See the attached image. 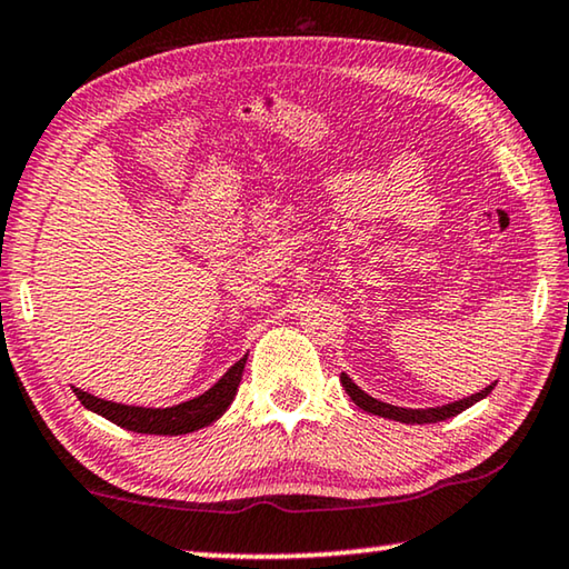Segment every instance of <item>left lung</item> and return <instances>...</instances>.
<instances>
[{"label":"left lung","mask_w":569,"mask_h":569,"mask_svg":"<svg viewBox=\"0 0 569 569\" xmlns=\"http://www.w3.org/2000/svg\"><path fill=\"white\" fill-rule=\"evenodd\" d=\"M339 380H342L347 396H350L362 411L372 413V417L393 419V421H401V423H437V421L452 419V417H457V413H462L465 409H470L472 403L482 401V398H486L496 388V383H490V386L482 388L480 393H472L468 398H460V401H452V403H445V406H435V409H403V406L383 403V401H378V398L368 396L358 383H355L350 376H347V372H342Z\"/></svg>","instance_id":"left-lung-1"}]
</instances>
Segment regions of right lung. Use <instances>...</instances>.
I'll return each mask as SVG.
<instances>
[{
	"label": "right lung",
	"instance_id": "obj_1",
	"mask_svg": "<svg viewBox=\"0 0 569 569\" xmlns=\"http://www.w3.org/2000/svg\"><path fill=\"white\" fill-rule=\"evenodd\" d=\"M244 362H248V355H244L242 360H237L234 366L209 388V391L191 398V401L166 406V409L104 401V398L91 396L87 391H81V388L76 386L71 388L76 398L83 403V409L99 413V417L117 423V427H122L127 431H138V435L178 437V435H191V431L209 427V423H214L227 409H230V403L237 396V386H240L242 380Z\"/></svg>",
	"mask_w": 569,
	"mask_h": 569
}]
</instances>
